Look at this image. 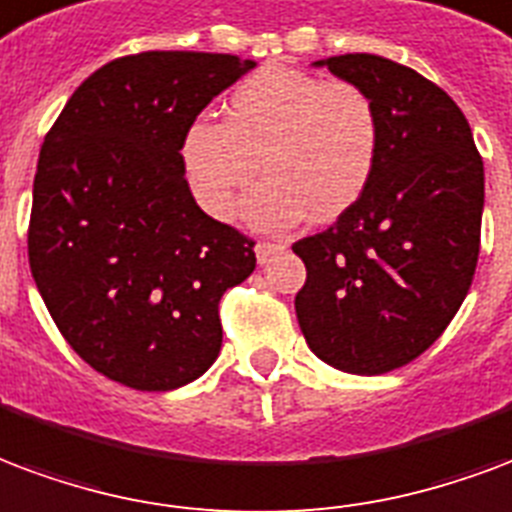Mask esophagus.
Returning <instances> with one entry per match:
<instances>
[{
    "instance_id": "obj_1",
    "label": "esophagus",
    "mask_w": 512,
    "mask_h": 512,
    "mask_svg": "<svg viewBox=\"0 0 512 512\" xmlns=\"http://www.w3.org/2000/svg\"><path fill=\"white\" fill-rule=\"evenodd\" d=\"M282 249H285V244H279V241H260V244L255 246L257 263H266L268 257L276 255V252H282Z\"/></svg>"
}]
</instances>
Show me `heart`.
Segmentation results:
<instances>
[{
	"mask_svg": "<svg viewBox=\"0 0 512 512\" xmlns=\"http://www.w3.org/2000/svg\"><path fill=\"white\" fill-rule=\"evenodd\" d=\"M380 151V121L358 83L266 64L227 97L225 121L198 116L181 135L189 189L214 217H227L238 189L268 179L246 200L257 227H287L306 211L317 222L342 217L369 187Z\"/></svg>",
	"mask_w": 512,
	"mask_h": 512,
	"instance_id": "heart-1",
	"label": "heart"
}]
</instances>
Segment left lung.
<instances>
[{"label": "left lung", "mask_w": 512, "mask_h": 512, "mask_svg": "<svg viewBox=\"0 0 512 512\" xmlns=\"http://www.w3.org/2000/svg\"><path fill=\"white\" fill-rule=\"evenodd\" d=\"M317 64L372 97L380 151L361 200L293 244L306 266L295 314L320 361L372 377L423 355L464 304L480 255L483 160L461 108L410 67L374 54Z\"/></svg>", "instance_id": "left-lung-1"}]
</instances>
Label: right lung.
I'll list each match as a JSON object with an SVG mask.
<instances>
[{"mask_svg":"<svg viewBox=\"0 0 512 512\" xmlns=\"http://www.w3.org/2000/svg\"><path fill=\"white\" fill-rule=\"evenodd\" d=\"M252 67L200 51L121 56L45 135L29 266L59 333L108 380L173 391L217 361L219 298L255 271V241L200 211L181 135Z\"/></svg>","mask_w":512,"mask_h":512,"instance_id":"add662e5","label":"right lung"}]
</instances>
